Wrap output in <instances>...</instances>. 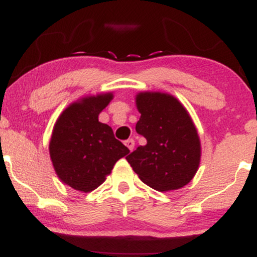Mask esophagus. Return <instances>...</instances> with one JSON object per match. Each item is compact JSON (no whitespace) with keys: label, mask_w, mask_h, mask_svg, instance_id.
Wrapping results in <instances>:
<instances>
[{"label":"esophagus","mask_w":257,"mask_h":257,"mask_svg":"<svg viewBox=\"0 0 257 257\" xmlns=\"http://www.w3.org/2000/svg\"><path fill=\"white\" fill-rule=\"evenodd\" d=\"M124 144H125V146L131 150V151H133V149H134V146H135V141L133 140V139H128V140H125Z\"/></svg>","instance_id":"1"}]
</instances>
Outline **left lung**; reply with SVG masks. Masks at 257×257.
Returning <instances> with one entry per match:
<instances>
[{"instance_id":"8db88e82","label":"left lung","mask_w":257,"mask_h":257,"mask_svg":"<svg viewBox=\"0 0 257 257\" xmlns=\"http://www.w3.org/2000/svg\"><path fill=\"white\" fill-rule=\"evenodd\" d=\"M135 100L141 113L135 129L147 143L126 161L141 181L155 190L166 192L184 187L200 162L199 137L190 114L167 93L144 91Z\"/></svg>"}]
</instances>
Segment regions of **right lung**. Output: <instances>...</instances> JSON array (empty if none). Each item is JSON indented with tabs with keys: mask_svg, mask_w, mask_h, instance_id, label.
Masks as SVG:
<instances>
[{
	"mask_svg": "<svg viewBox=\"0 0 257 257\" xmlns=\"http://www.w3.org/2000/svg\"><path fill=\"white\" fill-rule=\"evenodd\" d=\"M112 98V93L82 98L65 108L55 123L49 155L59 179L73 190H95L129 153L111 126L99 122V113Z\"/></svg>",
	"mask_w": 257,
	"mask_h": 257,
	"instance_id": "obj_1",
	"label": "right lung"
}]
</instances>
